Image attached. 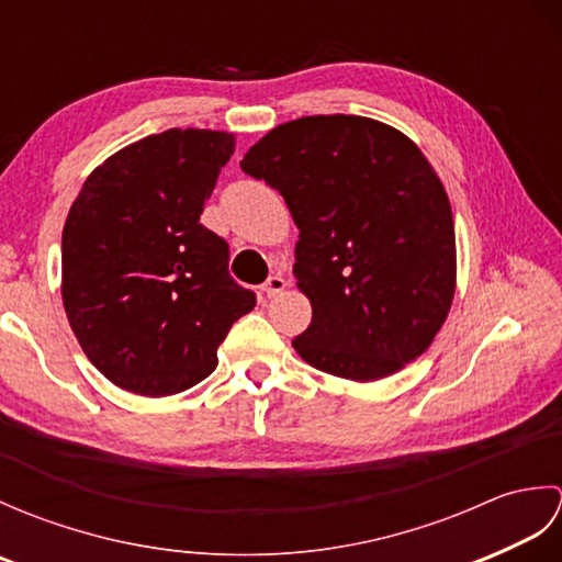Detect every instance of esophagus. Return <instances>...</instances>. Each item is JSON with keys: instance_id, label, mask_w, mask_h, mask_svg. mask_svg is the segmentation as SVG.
<instances>
[{"instance_id": "obj_1", "label": "esophagus", "mask_w": 562, "mask_h": 562, "mask_svg": "<svg viewBox=\"0 0 562 562\" xmlns=\"http://www.w3.org/2000/svg\"><path fill=\"white\" fill-rule=\"evenodd\" d=\"M284 288H288V280H284L282 274H270L266 284H262V292H266L268 300H274L280 292H284Z\"/></svg>"}]
</instances>
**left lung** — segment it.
Instances as JSON below:
<instances>
[{"label": "left lung", "instance_id": "1", "mask_svg": "<svg viewBox=\"0 0 562 562\" xmlns=\"http://www.w3.org/2000/svg\"><path fill=\"white\" fill-rule=\"evenodd\" d=\"M241 169L280 190L300 229L302 360L360 384L415 362L457 290L451 205L420 147L374 117L306 115L260 137Z\"/></svg>", "mask_w": 562, "mask_h": 562}]
</instances>
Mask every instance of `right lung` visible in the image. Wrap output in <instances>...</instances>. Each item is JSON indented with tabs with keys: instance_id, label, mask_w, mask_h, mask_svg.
I'll return each mask as SVG.
<instances>
[{
	"instance_id": "obj_1",
	"label": "right lung",
	"mask_w": 562,
	"mask_h": 562,
	"mask_svg": "<svg viewBox=\"0 0 562 562\" xmlns=\"http://www.w3.org/2000/svg\"><path fill=\"white\" fill-rule=\"evenodd\" d=\"M234 133L171 127L111 154L63 229V304L83 355L123 391L164 398L200 384L256 294L200 214Z\"/></svg>"
}]
</instances>
